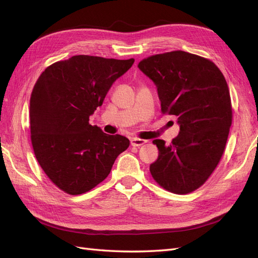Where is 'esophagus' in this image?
Masks as SVG:
<instances>
[{
  "mask_svg": "<svg viewBox=\"0 0 258 258\" xmlns=\"http://www.w3.org/2000/svg\"><path fill=\"white\" fill-rule=\"evenodd\" d=\"M130 142H131V145H132V146H141V145L145 144L147 141H146V140H142V139L132 138V139L130 140Z\"/></svg>",
  "mask_w": 258,
  "mask_h": 258,
  "instance_id": "obj_1",
  "label": "esophagus"
}]
</instances>
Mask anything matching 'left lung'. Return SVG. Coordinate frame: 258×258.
<instances>
[{"label":"left lung","mask_w":258,"mask_h":258,"mask_svg":"<svg viewBox=\"0 0 258 258\" xmlns=\"http://www.w3.org/2000/svg\"><path fill=\"white\" fill-rule=\"evenodd\" d=\"M139 69L157 88L161 112L177 117L178 136L166 145L152 176L163 188L188 194L204 184L221 160L231 126L228 85L212 61L182 50L143 59Z\"/></svg>","instance_id":"left-lung-1"}]
</instances>
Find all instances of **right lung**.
<instances>
[{
    "instance_id": "obj_1",
    "label": "right lung",
    "mask_w": 258,
    "mask_h": 258,
    "mask_svg": "<svg viewBox=\"0 0 258 258\" xmlns=\"http://www.w3.org/2000/svg\"><path fill=\"white\" fill-rule=\"evenodd\" d=\"M134 62L79 54L54 62L35 83L30 99L31 142L46 175L67 194L96 187L129 147L126 137L91 126L89 116Z\"/></svg>"
}]
</instances>
